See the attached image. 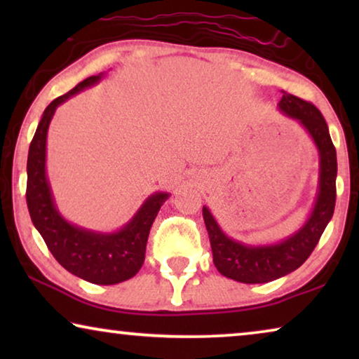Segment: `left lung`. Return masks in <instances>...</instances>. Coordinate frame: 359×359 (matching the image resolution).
Listing matches in <instances>:
<instances>
[{"label": "left lung", "mask_w": 359, "mask_h": 359, "mask_svg": "<svg viewBox=\"0 0 359 359\" xmlns=\"http://www.w3.org/2000/svg\"><path fill=\"white\" fill-rule=\"evenodd\" d=\"M283 93L284 95L278 104L279 111L291 119H296L307 130L320 156L318 193L311 217L296 233L283 242L252 247L227 237L215 222L210 210L205 205L203 208L215 268L225 278L245 284L274 281L301 266L311 257L335 210L337 150L330 139L327 122L312 102L287 95L286 91Z\"/></svg>", "instance_id": "obj_1"}]
</instances>
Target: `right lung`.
<instances>
[{"instance_id":"add662e5","label":"right lung","mask_w":359,"mask_h":359,"mask_svg":"<svg viewBox=\"0 0 359 359\" xmlns=\"http://www.w3.org/2000/svg\"><path fill=\"white\" fill-rule=\"evenodd\" d=\"M102 73L90 76L58 96L43 111L27 155L26 199L34 227L42 235L47 248L67 271L93 284H117L139 273L145 259L147 240L151 224L168 193H155L142 204L124 227L112 233L93 232L76 227L62 217L53 203L46 173L47 130L53 112L62 102L85 88L96 85Z\"/></svg>"}]
</instances>
